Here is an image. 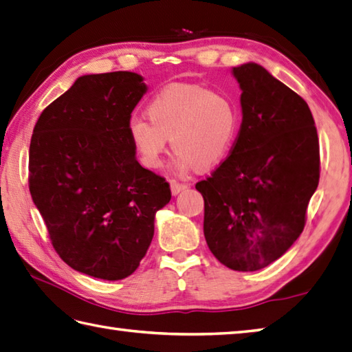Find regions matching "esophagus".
<instances>
[{"label":"esophagus","mask_w":352,"mask_h":352,"mask_svg":"<svg viewBox=\"0 0 352 352\" xmlns=\"http://www.w3.org/2000/svg\"><path fill=\"white\" fill-rule=\"evenodd\" d=\"M188 188H189L188 183H180V182H177V180H170V192H172V195H178L182 190L188 189Z\"/></svg>","instance_id":"esophagus-1"}]
</instances>
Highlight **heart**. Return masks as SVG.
<instances>
[{
  "label": "heart",
  "instance_id": "heart-1",
  "mask_svg": "<svg viewBox=\"0 0 352 352\" xmlns=\"http://www.w3.org/2000/svg\"><path fill=\"white\" fill-rule=\"evenodd\" d=\"M148 116H133L126 125L142 164L160 168L169 139L175 151L174 168L182 174L221 163L241 125L239 107L230 94L198 84L162 88L149 100Z\"/></svg>",
  "mask_w": 352,
  "mask_h": 352
}]
</instances>
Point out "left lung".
<instances>
[{
	"label": "left lung",
	"mask_w": 352,
	"mask_h": 352,
	"mask_svg": "<svg viewBox=\"0 0 352 352\" xmlns=\"http://www.w3.org/2000/svg\"><path fill=\"white\" fill-rule=\"evenodd\" d=\"M243 122L230 155L195 184L204 236L219 263L256 272L304 230L320 177L319 137L307 102L258 64L233 68Z\"/></svg>",
	"instance_id": "1"
}]
</instances>
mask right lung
I'll return each mask as SVG.
<instances>
[{
	"label": "right lung",
	"instance_id": "1",
	"mask_svg": "<svg viewBox=\"0 0 352 352\" xmlns=\"http://www.w3.org/2000/svg\"><path fill=\"white\" fill-rule=\"evenodd\" d=\"M131 72L87 74L41 113L29 153V189L54 250L88 276L133 274L169 203L163 177L140 166L126 125L146 93Z\"/></svg>",
	"mask_w": 352,
	"mask_h": 352
}]
</instances>
